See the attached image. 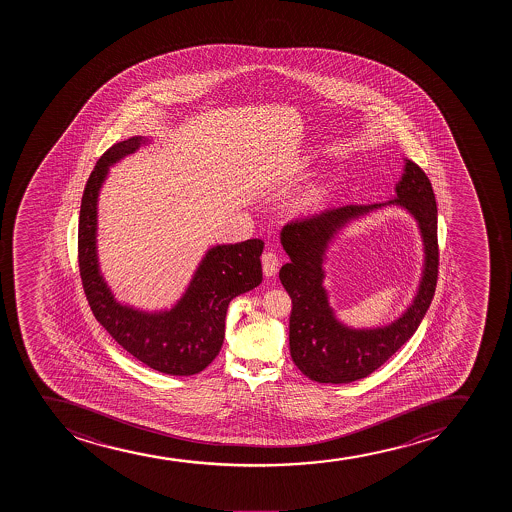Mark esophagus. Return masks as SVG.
Instances as JSON below:
<instances>
[{
    "label": "esophagus",
    "instance_id": "1",
    "mask_svg": "<svg viewBox=\"0 0 512 512\" xmlns=\"http://www.w3.org/2000/svg\"><path fill=\"white\" fill-rule=\"evenodd\" d=\"M261 263H263L265 277H275L277 275L278 266H280V259H278L277 254L273 253V251H266L261 256Z\"/></svg>",
    "mask_w": 512,
    "mask_h": 512
}]
</instances>
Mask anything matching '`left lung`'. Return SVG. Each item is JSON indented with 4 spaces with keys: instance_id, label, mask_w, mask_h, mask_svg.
I'll list each match as a JSON object with an SVG mask.
<instances>
[{
    "instance_id": "8db88e82",
    "label": "left lung",
    "mask_w": 512,
    "mask_h": 512,
    "mask_svg": "<svg viewBox=\"0 0 512 512\" xmlns=\"http://www.w3.org/2000/svg\"><path fill=\"white\" fill-rule=\"evenodd\" d=\"M386 204L405 207L419 222L426 251L421 287L413 306L394 324L382 329H348L328 307L322 287L323 254L341 226ZM280 241L290 258L280 270V282L292 299L290 355L311 381L347 384L377 371L412 338L434 299L439 273L437 205L429 177L412 160H406L394 200L345 205L297 218L283 227Z\"/></svg>"
}]
</instances>
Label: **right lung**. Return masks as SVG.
Here are the masks:
<instances>
[{
  "label": "right lung",
  "instance_id": "obj_1",
  "mask_svg": "<svg viewBox=\"0 0 512 512\" xmlns=\"http://www.w3.org/2000/svg\"><path fill=\"white\" fill-rule=\"evenodd\" d=\"M145 141L133 136L112 145L85 184L78 222L80 277L95 319L126 352L155 371L193 376L212 364L222 348L230 300L263 280L259 256L265 242L249 239L212 247L171 311L150 314L116 302L97 261V198L109 165L136 152Z\"/></svg>",
  "mask_w": 512,
  "mask_h": 512
}]
</instances>
